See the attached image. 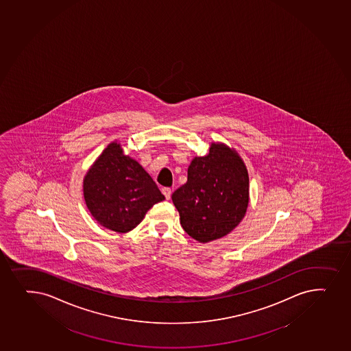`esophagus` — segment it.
Wrapping results in <instances>:
<instances>
[{
	"instance_id": "esophagus-1",
	"label": "esophagus",
	"mask_w": 351,
	"mask_h": 351,
	"mask_svg": "<svg viewBox=\"0 0 351 351\" xmlns=\"http://www.w3.org/2000/svg\"><path fill=\"white\" fill-rule=\"evenodd\" d=\"M162 193L165 195V197H166V199L169 200L170 197H171V189L170 188H163L162 189Z\"/></svg>"
}]
</instances>
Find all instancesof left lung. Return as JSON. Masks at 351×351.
<instances>
[{"instance_id": "8db88e82", "label": "left lung", "mask_w": 351, "mask_h": 351, "mask_svg": "<svg viewBox=\"0 0 351 351\" xmlns=\"http://www.w3.org/2000/svg\"><path fill=\"white\" fill-rule=\"evenodd\" d=\"M183 230L197 241L223 238L238 226L249 202V178L237 152L212 143L206 156L195 158L188 181L171 196Z\"/></svg>"}]
</instances>
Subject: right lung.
Here are the masks:
<instances>
[{
	"label": "right lung",
	"instance_id": "add662e5",
	"mask_svg": "<svg viewBox=\"0 0 351 351\" xmlns=\"http://www.w3.org/2000/svg\"><path fill=\"white\" fill-rule=\"evenodd\" d=\"M83 193L91 215L102 226L126 233L138 226L154 204L165 199L158 185L136 160L110 143L88 171Z\"/></svg>",
	"mask_w": 351,
	"mask_h": 351
}]
</instances>
